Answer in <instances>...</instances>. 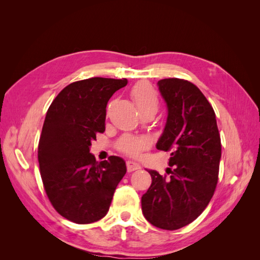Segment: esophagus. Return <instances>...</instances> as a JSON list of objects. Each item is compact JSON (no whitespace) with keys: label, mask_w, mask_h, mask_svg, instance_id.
<instances>
[{"label":"esophagus","mask_w":260,"mask_h":260,"mask_svg":"<svg viewBox=\"0 0 260 260\" xmlns=\"http://www.w3.org/2000/svg\"><path fill=\"white\" fill-rule=\"evenodd\" d=\"M138 169H141V166H140V165H139L138 162L132 161V160H128V161H127V170H128L129 172L138 170Z\"/></svg>","instance_id":"esophagus-1"}]
</instances>
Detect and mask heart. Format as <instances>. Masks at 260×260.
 Segmentation results:
<instances>
[{"label":"heart","mask_w":260,"mask_h":260,"mask_svg":"<svg viewBox=\"0 0 260 260\" xmlns=\"http://www.w3.org/2000/svg\"><path fill=\"white\" fill-rule=\"evenodd\" d=\"M131 96L140 114H156L158 109V98L151 85L146 82H139L131 90ZM148 146V140L131 136L122 137L118 142V148L127 155L138 157Z\"/></svg>","instance_id":"heart-1"}]
</instances>
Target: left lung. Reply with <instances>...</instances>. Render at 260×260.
I'll return each mask as SVG.
<instances>
[{"label":"left lung","mask_w":260,"mask_h":260,"mask_svg":"<svg viewBox=\"0 0 260 260\" xmlns=\"http://www.w3.org/2000/svg\"><path fill=\"white\" fill-rule=\"evenodd\" d=\"M168 108L156 148L170 153L167 175L148 170L152 184L142 200L149 223L177 230L198 218L218 182L221 142L214 109L195 84L178 78L157 82Z\"/></svg>","instance_id":"1"}]
</instances>
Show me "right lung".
Here are the masks:
<instances>
[{
    "label": "right lung",
    "mask_w": 260,
    "mask_h": 260,
    "mask_svg": "<svg viewBox=\"0 0 260 260\" xmlns=\"http://www.w3.org/2000/svg\"><path fill=\"white\" fill-rule=\"evenodd\" d=\"M127 83L101 77L73 82L46 113L38 146L41 178L55 210L75 223L103 218L127 172L121 157L99 162L90 153L92 141L105 131L107 102Z\"/></svg>",
    "instance_id": "add662e5"
}]
</instances>
